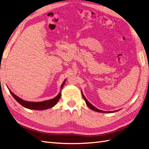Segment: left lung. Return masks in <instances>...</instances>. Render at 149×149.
Here are the masks:
<instances>
[{
	"label": "left lung",
	"instance_id": "1",
	"mask_svg": "<svg viewBox=\"0 0 149 149\" xmlns=\"http://www.w3.org/2000/svg\"><path fill=\"white\" fill-rule=\"evenodd\" d=\"M82 96H83V99L84 100V101H85V102H86V104H87V106L90 108V109H92V110H93V111H96V112H116V111H101V110H100V109H97L96 107H95L94 106H93L91 103H90L86 99V97H84V96L83 95V94H82Z\"/></svg>",
	"mask_w": 149,
	"mask_h": 149
}]
</instances>
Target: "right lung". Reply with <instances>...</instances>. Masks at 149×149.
Returning a JSON list of instances; mask_svg holds the SVG:
<instances>
[{"label": "right lung", "mask_w": 149, "mask_h": 149, "mask_svg": "<svg viewBox=\"0 0 149 149\" xmlns=\"http://www.w3.org/2000/svg\"><path fill=\"white\" fill-rule=\"evenodd\" d=\"M65 82V81H64V82L63 83L61 88H62ZM9 91L11 93L12 96L15 98V100L19 104H20L22 106H24L26 108H28V109H34V110H44V109H49V108H51L56 104L57 102L59 101L60 98L61 97V93H60L55 98L52 99V100L44 101L42 102H28V101H24L20 97L17 96L15 94H13L10 91V90H9Z\"/></svg>", "instance_id": "add662e5"}]
</instances>
